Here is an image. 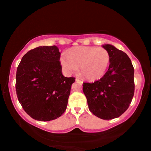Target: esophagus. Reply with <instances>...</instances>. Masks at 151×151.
Instances as JSON below:
<instances>
[{"label":"esophagus","instance_id":"obj_1","mask_svg":"<svg viewBox=\"0 0 151 151\" xmlns=\"http://www.w3.org/2000/svg\"><path fill=\"white\" fill-rule=\"evenodd\" d=\"M75 81H76V82H80V83H83V81H82L81 80V79H80V78H78V77H76V78H75Z\"/></svg>","mask_w":151,"mask_h":151}]
</instances>
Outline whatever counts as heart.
I'll use <instances>...</instances> for the list:
<instances>
[{"label":"heart","instance_id":"obj_1","mask_svg":"<svg viewBox=\"0 0 151 151\" xmlns=\"http://www.w3.org/2000/svg\"><path fill=\"white\" fill-rule=\"evenodd\" d=\"M60 61L67 73L75 72L79 67L84 77L95 81L106 73L111 62V55L103 47L81 46L71 48L67 52V57L63 55Z\"/></svg>","mask_w":151,"mask_h":151}]
</instances>
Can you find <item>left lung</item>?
I'll return each mask as SVG.
<instances>
[{"label":"left lung","mask_w":151,"mask_h":151,"mask_svg":"<svg viewBox=\"0 0 151 151\" xmlns=\"http://www.w3.org/2000/svg\"><path fill=\"white\" fill-rule=\"evenodd\" d=\"M103 47L111 55L108 71L93 83H83V93L88 109L94 115L104 120L117 118L127 111L134 92V68L126 53L113 45Z\"/></svg>","instance_id":"obj_1"}]
</instances>
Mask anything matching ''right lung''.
Here are the masks:
<instances>
[{
    "label": "right lung",
    "instance_id": "right-lung-1",
    "mask_svg": "<svg viewBox=\"0 0 151 151\" xmlns=\"http://www.w3.org/2000/svg\"><path fill=\"white\" fill-rule=\"evenodd\" d=\"M56 46H43L26 53L17 67L16 92L19 103L32 119L50 121L66 111L74 77H65Z\"/></svg>",
    "mask_w": 151,
    "mask_h": 151
}]
</instances>
